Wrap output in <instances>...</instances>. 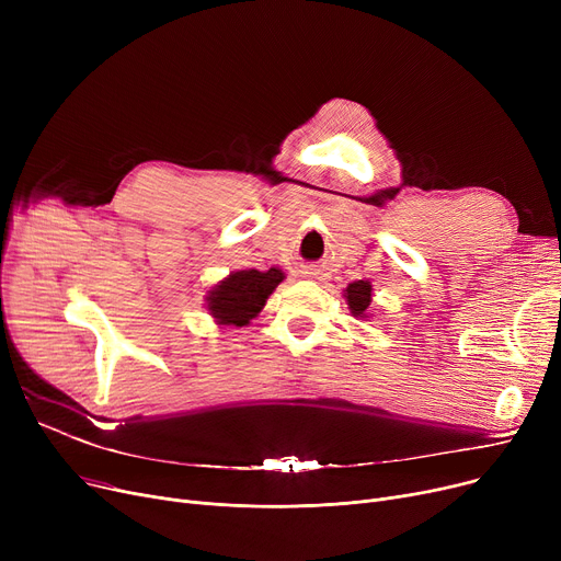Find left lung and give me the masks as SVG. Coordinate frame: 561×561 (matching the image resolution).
Instances as JSON below:
<instances>
[{
    "label": "left lung",
    "mask_w": 561,
    "mask_h": 561,
    "mask_svg": "<svg viewBox=\"0 0 561 561\" xmlns=\"http://www.w3.org/2000/svg\"><path fill=\"white\" fill-rule=\"evenodd\" d=\"M343 298L347 302L350 313L355 318H370V302H373V284L368 279H357L350 282L347 288L343 290Z\"/></svg>",
    "instance_id": "obj_1"
}]
</instances>
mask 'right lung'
Segmentation results:
<instances>
[{
	"label": "right lung",
	"instance_id": "obj_1",
	"mask_svg": "<svg viewBox=\"0 0 561 561\" xmlns=\"http://www.w3.org/2000/svg\"><path fill=\"white\" fill-rule=\"evenodd\" d=\"M279 268L268 271H233L206 293V311L222 328H245L273 296V290L284 282Z\"/></svg>",
	"mask_w": 561,
	"mask_h": 561
}]
</instances>
